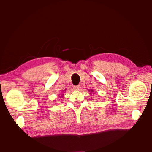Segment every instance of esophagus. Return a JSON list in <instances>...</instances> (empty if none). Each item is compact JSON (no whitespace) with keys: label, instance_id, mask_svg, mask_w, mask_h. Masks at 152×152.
Returning <instances> with one entry per match:
<instances>
[{"label":"esophagus","instance_id":"obj_1","mask_svg":"<svg viewBox=\"0 0 152 152\" xmlns=\"http://www.w3.org/2000/svg\"><path fill=\"white\" fill-rule=\"evenodd\" d=\"M80 88V86H73V89H74L75 91L79 90Z\"/></svg>","mask_w":152,"mask_h":152}]
</instances>
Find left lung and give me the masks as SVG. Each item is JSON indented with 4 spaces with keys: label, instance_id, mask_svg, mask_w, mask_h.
<instances>
[{
    "label": "left lung",
    "instance_id": "8db88e82",
    "mask_svg": "<svg viewBox=\"0 0 152 152\" xmlns=\"http://www.w3.org/2000/svg\"><path fill=\"white\" fill-rule=\"evenodd\" d=\"M92 91H93V90H91V92H92Z\"/></svg>",
    "mask_w": 152,
    "mask_h": 152
}]
</instances>
